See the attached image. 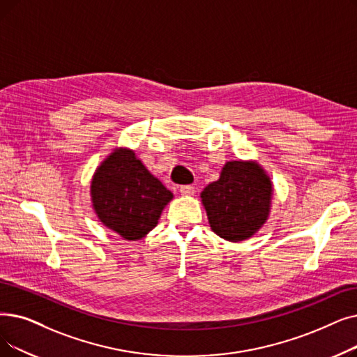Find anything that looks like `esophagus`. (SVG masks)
Masks as SVG:
<instances>
[{"label":"esophagus","mask_w":357,"mask_h":357,"mask_svg":"<svg viewBox=\"0 0 357 357\" xmlns=\"http://www.w3.org/2000/svg\"><path fill=\"white\" fill-rule=\"evenodd\" d=\"M179 192L182 195H192L195 192V188L192 185H182V187H179Z\"/></svg>","instance_id":"1"}]
</instances>
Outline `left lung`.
<instances>
[{
  "mask_svg": "<svg viewBox=\"0 0 357 357\" xmlns=\"http://www.w3.org/2000/svg\"><path fill=\"white\" fill-rule=\"evenodd\" d=\"M214 234L231 242L252 236L270 210L271 182L258 165L227 162L220 179L201 192Z\"/></svg>",
  "mask_w": 357,
  "mask_h": 357,
  "instance_id": "left-lung-1",
  "label": "left lung"
}]
</instances>
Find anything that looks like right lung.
I'll use <instances>...</instances> for the list:
<instances>
[{
  "mask_svg": "<svg viewBox=\"0 0 357 357\" xmlns=\"http://www.w3.org/2000/svg\"><path fill=\"white\" fill-rule=\"evenodd\" d=\"M172 197L130 150L114 151L91 181L93 207L100 222L128 241L147 235Z\"/></svg>",
  "mask_w": 357,
  "mask_h": 357,
  "instance_id": "obj_1",
  "label": "right lung"
}]
</instances>
